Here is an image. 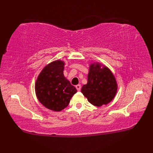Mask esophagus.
I'll use <instances>...</instances> for the list:
<instances>
[{
    "mask_svg": "<svg viewBox=\"0 0 153 153\" xmlns=\"http://www.w3.org/2000/svg\"><path fill=\"white\" fill-rule=\"evenodd\" d=\"M76 88L77 89V91H79L81 90V85H79V84H78V85H77L76 86Z\"/></svg>",
    "mask_w": 153,
    "mask_h": 153,
    "instance_id": "34e87169",
    "label": "esophagus"
}]
</instances>
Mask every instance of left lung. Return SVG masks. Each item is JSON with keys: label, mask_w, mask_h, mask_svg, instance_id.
I'll return each instance as SVG.
<instances>
[{"label": "left lung", "mask_w": 153, "mask_h": 153, "mask_svg": "<svg viewBox=\"0 0 153 153\" xmlns=\"http://www.w3.org/2000/svg\"><path fill=\"white\" fill-rule=\"evenodd\" d=\"M117 90L116 78L108 67L99 62L90 64L87 83L82 86V93L91 104L107 105L114 98Z\"/></svg>", "instance_id": "left-lung-1"}]
</instances>
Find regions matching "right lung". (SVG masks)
Wrapping results in <instances>:
<instances>
[{
	"instance_id": "add662e5",
	"label": "right lung",
	"mask_w": 153,
	"mask_h": 153,
	"mask_svg": "<svg viewBox=\"0 0 153 153\" xmlns=\"http://www.w3.org/2000/svg\"><path fill=\"white\" fill-rule=\"evenodd\" d=\"M64 62L54 60L39 75L35 85L36 96L42 105L53 111H61L69 105L77 89L64 76Z\"/></svg>"
}]
</instances>
